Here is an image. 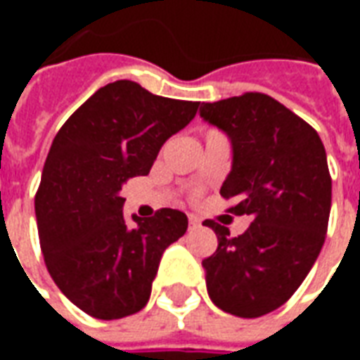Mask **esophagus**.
Instances as JSON below:
<instances>
[{
	"instance_id": "esophagus-1",
	"label": "esophagus",
	"mask_w": 360,
	"mask_h": 360,
	"mask_svg": "<svg viewBox=\"0 0 360 360\" xmlns=\"http://www.w3.org/2000/svg\"><path fill=\"white\" fill-rule=\"evenodd\" d=\"M188 227H191V229H196V227H200V219L191 214V216H188Z\"/></svg>"
}]
</instances>
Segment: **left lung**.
<instances>
[{
  "label": "left lung",
  "mask_w": 360,
  "mask_h": 360,
  "mask_svg": "<svg viewBox=\"0 0 360 360\" xmlns=\"http://www.w3.org/2000/svg\"><path fill=\"white\" fill-rule=\"evenodd\" d=\"M200 117L233 148L219 195L237 200L229 212L252 218L239 237L204 221L218 235L216 252L202 260L208 295L229 314L264 316L299 289L324 245L332 206L324 144L307 121L260 92L202 103Z\"/></svg>",
  "instance_id": "left-lung-1"
}]
</instances>
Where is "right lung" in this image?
Masks as SVG:
<instances>
[{
	"label": "right lung",
	"instance_id": "right-lung-1",
	"mask_svg": "<svg viewBox=\"0 0 360 360\" xmlns=\"http://www.w3.org/2000/svg\"><path fill=\"white\" fill-rule=\"evenodd\" d=\"M198 102L156 96L133 81L96 90L51 142L34 208L44 260L69 301L100 320L146 307L164 250L187 216L162 208L127 226L121 187L146 175Z\"/></svg>",
	"mask_w": 360,
	"mask_h": 360
}]
</instances>
